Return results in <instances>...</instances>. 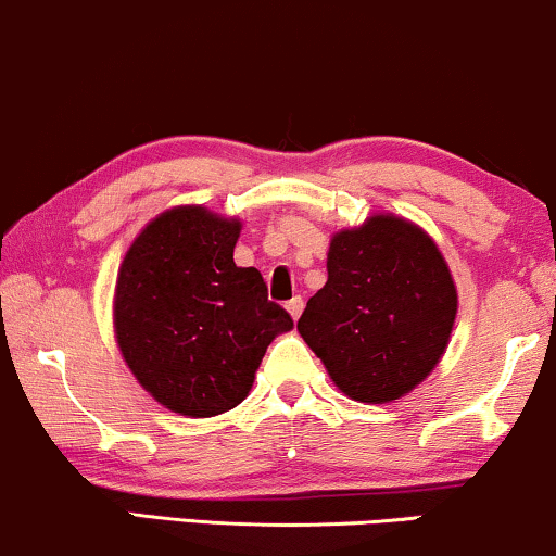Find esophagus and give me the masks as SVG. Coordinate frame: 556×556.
<instances>
[{
  "label": "esophagus",
  "mask_w": 556,
  "mask_h": 556,
  "mask_svg": "<svg viewBox=\"0 0 556 556\" xmlns=\"http://www.w3.org/2000/svg\"><path fill=\"white\" fill-rule=\"evenodd\" d=\"M302 305H305V302H302V298H292L290 302H287V313L292 315V320H298L300 315H302Z\"/></svg>",
  "instance_id": "obj_1"
}]
</instances>
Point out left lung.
<instances>
[{
    "mask_svg": "<svg viewBox=\"0 0 556 556\" xmlns=\"http://www.w3.org/2000/svg\"><path fill=\"white\" fill-rule=\"evenodd\" d=\"M328 282L307 300L300 336L330 382L359 403H395L435 369L459 294L444 254L395 213L330 236Z\"/></svg>",
    "mask_w": 556,
    "mask_h": 556,
    "instance_id": "1",
    "label": "left lung"
}]
</instances>
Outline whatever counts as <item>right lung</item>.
I'll return each instance as SVG.
<instances>
[{"instance_id": "right-lung-1", "label": "right lung", "mask_w": 556, "mask_h": 556, "mask_svg": "<svg viewBox=\"0 0 556 556\" xmlns=\"http://www.w3.org/2000/svg\"><path fill=\"white\" fill-rule=\"evenodd\" d=\"M241 228L202 205L164 210L117 271V349L140 388L179 416L213 418L243 403L266 346L294 326L258 269L236 266Z\"/></svg>"}]
</instances>
